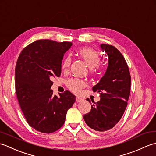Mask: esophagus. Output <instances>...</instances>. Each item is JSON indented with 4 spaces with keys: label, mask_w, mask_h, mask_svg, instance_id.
<instances>
[{
    "label": "esophagus",
    "mask_w": 156,
    "mask_h": 156,
    "mask_svg": "<svg viewBox=\"0 0 156 156\" xmlns=\"http://www.w3.org/2000/svg\"><path fill=\"white\" fill-rule=\"evenodd\" d=\"M82 101H84V99L82 98H80V97H76V102H82Z\"/></svg>",
    "instance_id": "34e87169"
}]
</instances>
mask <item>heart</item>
<instances>
[{"label":"heart","instance_id":"1","mask_svg":"<svg viewBox=\"0 0 156 156\" xmlns=\"http://www.w3.org/2000/svg\"><path fill=\"white\" fill-rule=\"evenodd\" d=\"M77 54L87 62L90 68V72L91 74L96 75L100 74L102 70V67L99 64L101 62V57L98 52L92 48L84 47L79 49L77 51ZM72 58L70 56H66L62 61V68L64 70L67 69L70 66ZM66 86L69 90L75 94H78L81 92L82 89L85 87L86 83L81 79L72 78L66 82Z\"/></svg>","mask_w":156,"mask_h":156}]
</instances>
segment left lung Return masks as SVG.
<instances>
[{
    "mask_svg": "<svg viewBox=\"0 0 156 156\" xmlns=\"http://www.w3.org/2000/svg\"><path fill=\"white\" fill-rule=\"evenodd\" d=\"M101 48L108 56V67L99 82L92 87L94 92H100L101 100L92 101L94 105L84 119L89 127L104 132L115 127L124 113L130 95L131 76L123 55L117 48L108 44H101Z\"/></svg>",
    "mask_w": 156,
    "mask_h": 156,
    "instance_id": "8db88e82",
    "label": "left lung"
}]
</instances>
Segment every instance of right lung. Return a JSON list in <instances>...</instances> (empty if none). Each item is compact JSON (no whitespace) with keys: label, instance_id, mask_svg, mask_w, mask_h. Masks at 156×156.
Here are the masks:
<instances>
[{"label":"right lung","instance_id":"add662e5","mask_svg":"<svg viewBox=\"0 0 156 156\" xmlns=\"http://www.w3.org/2000/svg\"><path fill=\"white\" fill-rule=\"evenodd\" d=\"M71 42L40 39L23 49L15 67V90L24 117L32 128L51 133L61 128L76 101L68 90L53 94L51 80L59 77L64 55Z\"/></svg>","mask_w":156,"mask_h":156}]
</instances>
